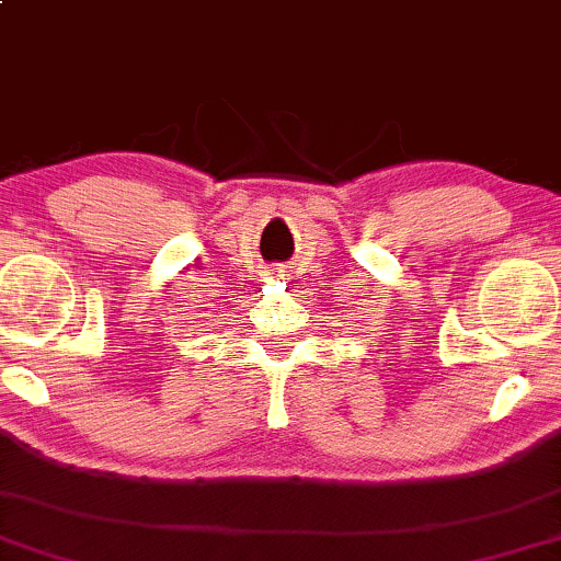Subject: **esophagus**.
<instances>
[{
	"mask_svg": "<svg viewBox=\"0 0 561 561\" xmlns=\"http://www.w3.org/2000/svg\"><path fill=\"white\" fill-rule=\"evenodd\" d=\"M266 274H268L266 279H282V276H285V268H282V266H272Z\"/></svg>",
	"mask_w": 561,
	"mask_h": 561,
	"instance_id": "34e87169",
	"label": "esophagus"
}]
</instances>
